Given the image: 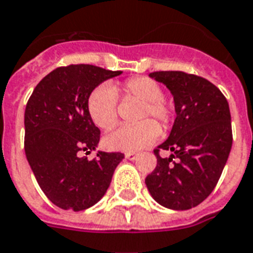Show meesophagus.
Wrapping results in <instances>:
<instances>
[{
  "instance_id": "esophagus-1",
  "label": "esophagus",
  "mask_w": 253,
  "mask_h": 253,
  "mask_svg": "<svg viewBox=\"0 0 253 253\" xmlns=\"http://www.w3.org/2000/svg\"><path fill=\"white\" fill-rule=\"evenodd\" d=\"M125 157H126L128 161H135V159L138 158V154H136V152H127Z\"/></svg>"
}]
</instances>
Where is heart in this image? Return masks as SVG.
<instances>
[{
  "mask_svg": "<svg viewBox=\"0 0 253 253\" xmlns=\"http://www.w3.org/2000/svg\"><path fill=\"white\" fill-rule=\"evenodd\" d=\"M119 95L142 102L136 118L142 122L134 126H121L110 132L105 138L109 150L138 151L159 138V127L163 131L169 130L173 121L172 106L163 96L161 84L147 77H132L119 84H105L94 88L87 98V111L96 127L107 131L117 125Z\"/></svg>",
  "mask_w": 253,
  "mask_h": 253,
  "instance_id": "1",
  "label": "heart"
}]
</instances>
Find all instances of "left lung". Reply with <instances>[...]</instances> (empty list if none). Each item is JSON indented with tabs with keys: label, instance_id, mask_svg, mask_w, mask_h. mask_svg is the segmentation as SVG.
<instances>
[{
	"label": "left lung",
	"instance_id": "1",
	"mask_svg": "<svg viewBox=\"0 0 253 253\" xmlns=\"http://www.w3.org/2000/svg\"><path fill=\"white\" fill-rule=\"evenodd\" d=\"M150 77L169 87L176 118L169 139L154 150L158 163L147 175L146 186L162 206L190 210L213 191L228 159L232 147L228 102L215 84L199 75L157 71ZM162 149L172 152L171 157L162 158Z\"/></svg>",
	"mask_w": 253,
	"mask_h": 253
}]
</instances>
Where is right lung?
<instances>
[{
	"instance_id": "add662e5",
	"label": "right lung",
	"mask_w": 253,
	"mask_h": 253,
	"mask_svg": "<svg viewBox=\"0 0 253 253\" xmlns=\"http://www.w3.org/2000/svg\"><path fill=\"white\" fill-rule=\"evenodd\" d=\"M122 74L92 65L57 67L37 84L25 109V154L47 199L62 210L82 211L105 195L122 152L99 151L101 131L87 111L90 92Z\"/></svg>"
}]
</instances>
